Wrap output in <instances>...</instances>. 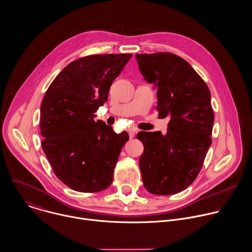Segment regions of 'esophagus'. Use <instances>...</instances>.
<instances>
[{
    "instance_id": "esophagus-1",
    "label": "esophagus",
    "mask_w": 252,
    "mask_h": 252,
    "mask_svg": "<svg viewBox=\"0 0 252 252\" xmlns=\"http://www.w3.org/2000/svg\"><path fill=\"white\" fill-rule=\"evenodd\" d=\"M128 134H129V137H130V138H132V137L134 136V130L129 129V130H128Z\"/></svg>"
}]
</instances>
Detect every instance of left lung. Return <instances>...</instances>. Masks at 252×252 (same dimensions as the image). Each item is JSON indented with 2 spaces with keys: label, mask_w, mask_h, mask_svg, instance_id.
Returning a JSON list of instances; mask_svg holds the SVG:
<instances>
[{
  "label": "left lung",
  "mask_w": 252,
  "mask_h": 252,
  "mask_svg": "<svg viewBox=\"0 0 252 252\" xmlns=\"http://www.w3.org/2000/svg\"><path fill=\"white\" fill-rule=\"evenodd\" d=\"M135 58L144 80L157 91L158 117L170 119L166 134L137 133L144 146L139 158L143 185L154 195L177 194L194 182L212 144L211 92L192 66L175 54Z\"/></svg>",
  "instance_id": "left-lung-1"
}]
</instances>
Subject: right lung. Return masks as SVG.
Returning a JSON list of instances; mask_svg holds the SVG:
<instances>
[{"mask_svg": "<svg viewBox=\"0 0 252 252\" xmlns=\"http://www.w3.org/2000/svg\"><path fill=\"white\" fill-rule=\"evenodd\" d=\"M131 56L79 58L56 76L45 93L40 107L41 146L57 178L74 191L96 193L113 182L119 155L129 137L94 119Z\"/></svg>", "mask_w": 252, "mask_h": 252, "instance_id": "add662e5", "label": "right lung"}]
</instances>
